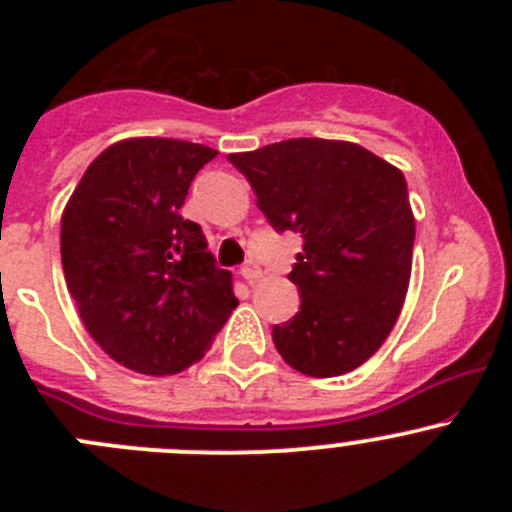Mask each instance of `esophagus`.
<instances>
[{"label":"esophagus","instance_id":"1","mask_svg":"<svg viewBox=\"0 0 512 512\" xmlns=\"http://www.w3.org/2000/svg\"><path fill=\"white\" fill-rule=\"evenodd\" d=\"M240 275H242V280L250 282V285H255V282L262 280V267L257 265L255 260H247L245 265L240 267Z\"/></svg>","mask_w":512,"mask_h":512}]
</instances>
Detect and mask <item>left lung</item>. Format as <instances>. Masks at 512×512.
Masks as SVG:
<instances>
[{
    "mask_svg": "<svg viewBox=\"0 0 512 512\" xmlns=\"http://www.w3.org/2000/svg\"><path fill=\"white\" fill-rule=\"evenodd\" d=\"M277 232H302L289 280L299 312L272 342L292 369L327 379L379 352L404 307L416 223L404 173L349 141L289 138L230 153Z\"/></svg>",
    "mask_w": 512,
    "mask_h": 512,
    "instance_id": "8db88e82",
    "label": "left lung"
}]
</instances>
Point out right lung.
<instances>
[{"label":"right lung","instance_id":"1","mask_svg":"<svg viewBox=\"0 0 512 512\" xmlns=\"http://www.w3.org/2000/svg\"><path fill=\"white\" fill-rule=\"evenodd\" d=\"M215 156L175 138L118 141L86 168L61 215V265L81 322L138 374H178L203 359L237 304L200 225L180 215Z\"/></svg>","mask_w":512,"mask_h":512}]
</instances>
